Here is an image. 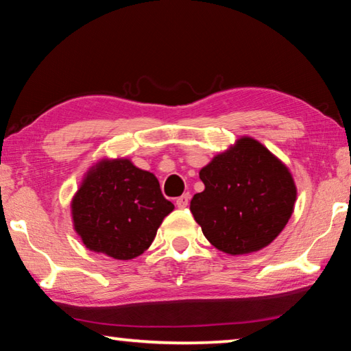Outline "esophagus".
Wrapping results in <instances>:
<instances>
[{
	"label": "esophagus",
	"instance_id": "34e87169",
	"mask_svg": "<svg viewBox=\"0 0 351 351\" xmlns=\"http://www.w3.org/2000/svg\"><path fill=\"white\" fill-rule=\"evenodd\" d=\"M189 199H190L189 193H184L180 198H176V206L180 207V209H186V207L189 206Z\"/></svg>",
	"mask_w": 351,
	"mask_h": 351
}]
</instances>
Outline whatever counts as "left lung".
<instances>
[{
	"label": "left lung",
	"mask_w": 351,
	"mask_h": 351,
	"mask_svg": "<svg viewBox=\"0 0 351 351\" xmlns=\"http://www.w3.org/2000/svg\"><path fill=\"white\" fill-rule=\"evenodd\" d=\"M206 189L190 201L203 234L219 251L249 254L268 246L294 209L297 190L288 169L268 148L241 138L199 171Z\"/></svg>",
	"instance_id": "left-lung-1"
}]
</instances>
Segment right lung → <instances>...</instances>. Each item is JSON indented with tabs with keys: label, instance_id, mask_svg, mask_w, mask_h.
Here are the masks:
<instances>
[{
	"label": "right lung",
	"instance_id": "right-lung-1",
	"mask_svg": "<svg viewBox=\"0 0 351 351\" xmlns=\"http://www.w3.org/2000/svg\"><path fill=\"white\" fill-rule=\"evenodd\" d=\"M173 209L150 171L128 159L100 161L73 199L74 229L91 251L132 260L150 247L164 217Z\"/></svg>",
	"mask_w": 351,
	"mask_h": 351
}]
</instances>
